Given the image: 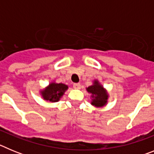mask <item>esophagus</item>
Listing matches in <instances>:
<instances>
[{
	"label": "esophagus",
	"mask_w": 154,
	"mask_h": 154,
	"mask_svg": "<svg viewBox=\"0 0 154 154\" xmlns=\"http://www.w3.org/2000/svg\"><path fill=\"white\" fill-rule=\"evenodd\" d=\"M73 88L75 89H81V84L80 83H74L73 84Z\"/></svg>",
	"instance_id": "esophagus-1"
}]
</instances>
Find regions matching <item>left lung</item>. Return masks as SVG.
<instances>
[{
	"instance_id": "8db88e82",
	"label": "left lung",
	"mask_w": 154,
	"mask_h": 154,
	"mask_svg": "<svg viewBox=\"0 0 154 154\" xmlns=\"http://www.w3.org/2000/svg\"><path fill=\"white\" fill-rule=\"evenodd\" d=\"M87 92L91 94L92 102L91 104L96 107L104 106L107 103L108 93L106 90L103 88L98 80H94L93 84L86 88Z\"/></svg>"
}]
</instances>
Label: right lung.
<instances>
[{
	"mask_svg": "<svg viewBox=\"0 0 154 154\" xmlns=\"http://www.w3.org/2000/svg\"><path fill=\"white\" fill-rule=\"evenodd\" d=\"M67 89L68 85L65 84L51 82L44 90H42L41 93L45 100L55 103L59 101Z\"/></svg>",
	"mask_w": 154,
	"mask_h": 154,
	"instance_id": "add662e5",
	"label": "right lung"
}]
</instances>
